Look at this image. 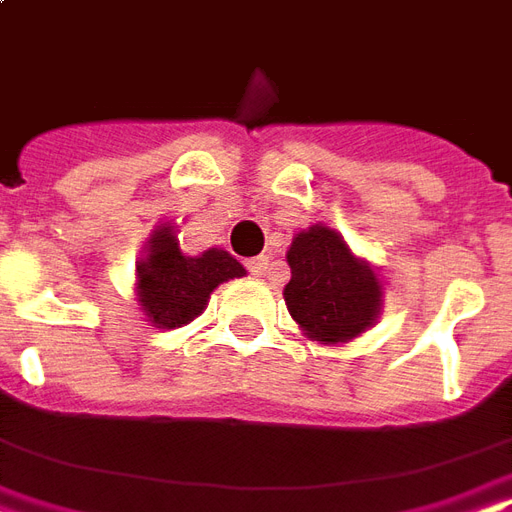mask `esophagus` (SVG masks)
<instances>
[{
    "label": "esophagus",
    "instance_id": "obj_1",
    "mask_svg": "<svg viewBox=\"0 0 512 512\" xmlns=\"http://www.w3.org/2000/svg\"><path fill=\"white\" fill-rule=\"evenodd\" d=\"M245 267H248L251 275L261 278V275H267V270H270V256H256V259H248L245 261Z\"/></svg>",
    "mask_w": 512,
    "mask_h": 512
}]
</instances>
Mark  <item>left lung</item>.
Instances as JSON below:
<instances>
[{
  "mask_svg": "<svg viewBox=\"0 0 512 512\" xmlns=\"http://www.w3.org/2000/svg\"><path fill=\"white\" fill-rule=\"evenodd\" d=\"M291 280L288 313L321 343H345L380 313V283L367 261L356 259L340 234L329 226L299 232L286 253Z\"/></svg>",
  "mask_w": 512,
  "mask_h": 512,
  "instance_id": "obj_1",
  "label": "left lung"
}]
</instances>
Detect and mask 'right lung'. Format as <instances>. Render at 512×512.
<instances>
[{
	"instance_id": "right-lung-1",
	"label": "right lung",
	"mask_w": 512,
	"mask_h": 512,
	"mask_svg": "<svg viewBox=\"0 0 512 512\" xmlns=\"http://www.w3.org/2000/svg\"><path fill=\"white\" fill-rule=\"evenodd\" d=\"M245 267L226 251L210 248L202 256H183L172 226L153 234L148 256L137 267L142 310L159 329L186 326L205 310L218 283L242 278Z\"/></svg>"
}]
</instances>
